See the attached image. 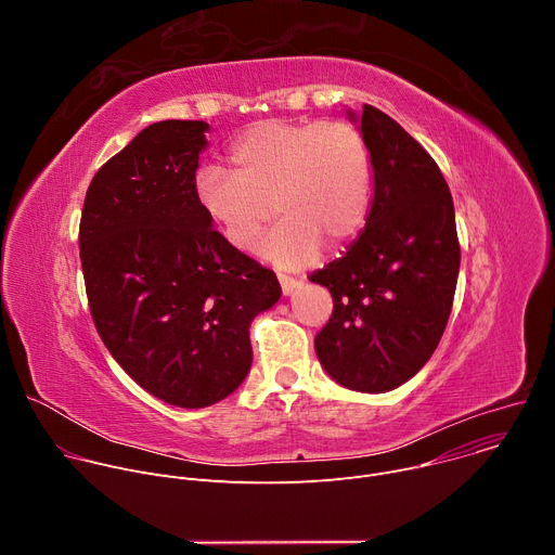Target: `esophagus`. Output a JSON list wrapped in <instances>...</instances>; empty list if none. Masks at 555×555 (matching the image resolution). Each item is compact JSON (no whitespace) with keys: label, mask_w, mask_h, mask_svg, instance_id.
Here are the masks:
<instances>
[{"label":"esophagus","mask_w":555,"mask_h":555,"mask_svg":"<svg viewBox=\"0 0 555 555\" xmlns=\"http://www.w3.org/2000/svg\"><path fill=\"white\" fill-rule=\"evenodd\" d=\"M279 283H281L283 294H292V292L296 289V285H298V281L292 279V276H287V274H279Z\"/></svg>","instance_id":"obj_1"}]
</instances>
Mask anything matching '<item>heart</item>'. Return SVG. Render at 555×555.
I'll list each match as a JSON object with an SVG mask.
<instances>
[{
    "label": "heart",
    "instance_id": "b5f03b06",
    "mask_svg": "<svg viewBox=\"0 0 555 555\" xmlns=\"http://www.w3.org/2000/svg\"><path fill=\"white\" fill-rule=\"evenodd\" d=\"M232 171H197L195 199L236 250H253L274 210L283 221L263 244L268 259L300 268L360 232L371 206V155L345 120H261L228 151Z\"/></svg>",
    "mask_w": 555,
    "mask_h": 555
}]
</instances>
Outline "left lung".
Returning <instances> with one entry per match:
<instances>
[{"instance_id": "8db88e82", "label": "left lung", "mask_w": 555, "mask_h": 555, "mask_svg": "<svg viewBox=\"0 0 555 555\" xmlns=\"http://www.w3.org/2000/svg\"><path fill=\"white\" fill-rule=\"evenodd\" d=\"M360 131L371 153L373 204L347 255L309 276L334 298L313 347L338 384L384 392L409 382L435 353L461 248L452 195L430 153L373 105L362 107Z\"/></svg>"}]
</instances>
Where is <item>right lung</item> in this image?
I'll use <instances>...</instances> for the list:
<instances>
[{"label":"right lung","instance_id":"obj_1","mask_svg":"<svg viewBox=\"0 0 555 555\" xmlns=\"http://www.w3.org/2000/svg\"><path fill=\"white\" fill-rule=\"evenodd\" d=\"M204 120L142 129L94 176L78 225L88 302L114 360L153 398L210 406L253 364L276 274L232 248L195 199Z\"/></svg>","mask_w":555,"mask_h":555}]
</instances>
